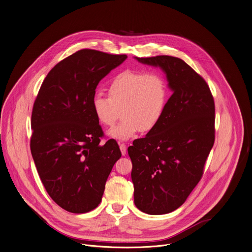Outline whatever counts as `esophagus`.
I'll return each instance as SVG.
<instances>
[{
    "label": "esophagus",
    "instance_id": "1",
    "mask_svg": "<svg viewBox=\"0 0 252 252\" xmlns=\"http://www.w3.org/2000/svg\"><path fill=\"white\" fill-rule=\"evenodd\" d=\"M119 144H120V149H121L122 154L126 155V145L125 143H123V142H119Z\"/></svg>",
    "mask_w": 252,
    "mask_h": 252
}]
</instances>
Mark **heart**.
I'll use <instances>...</instances> for the list:
<instances>
[{"instance_id": "b5f03b06", "label": "heart", "mask_w": 252, "mask_h": 252, "mask_svg": "<svg viewBox=\"0 0 252 252\" xmlns=\"http://www.w3.org/2000/svg\"><path fill=\"white\" fill-rule=\"evenodd\" d=\"M108 94L109 98L95 95L92 110L104 126H114L121 112L123 121L108 132L120 140H127L139 130H153L168 102V86L163 76L137 70H125L116 75L109 84Z\"/></svg>"}]
</instances>
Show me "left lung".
Listing matches in <instances>:
<instances>
[{
    "label": "left lung",
    "instance_id": "left-lung-1",
    "mask_svg": "<svg viewBox=\"0 0 252 252\" xmlns=\"http://www.w3.org/2000/svg\"><path fill=\"white\" fill-rule=\"evenodd\" d=\"M135 59L160 67L173 92L158 126L127 148L136 208L164 215L182 206L203 176L215 142V102L207 82L182 59Z\"/></svg>",
    "mask_w": 252,
    "mask_h": 252
}]
</instances>
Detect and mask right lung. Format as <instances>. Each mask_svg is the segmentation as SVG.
Masks as SVG:
<instances>
[{"mask_svg": "<svg viewBox=\"0 0 252 252\" xmlns=\"http://www.w3.org/2000/svg\"><path fill=\"white\" fill-rule=\"evenodd\" d=\"M126 58L81 49L49 71L34 101L32 155L46 192L67 212L83 214L99 206L122 156L116 140L100 143L104 132L92 100L99 82Z\"/></svg>", "mask_w": 252, "mask_h": 252, "instance_id": "right-lung-1", "label": "right lung"}]
</instances>
